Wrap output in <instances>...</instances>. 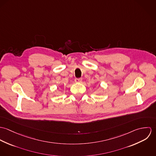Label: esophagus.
Instances as JSON below:
<instances>
[{
    "instance_id": "obj_1",
    "label": "esophagus",
    "mask_w": 156,
    "mask_h": 156,
    "mask_svg": "<svg viewBox=\"0 0 156 156\" xmlns=\"http://www.w3.org/2000/svg\"><path fill=\"white\" fill-rule=\"evenodd\" d=\"M74 80H75V82H77V83H80V82H82V78H76Z\"/></svg>"
}]
</instances>
